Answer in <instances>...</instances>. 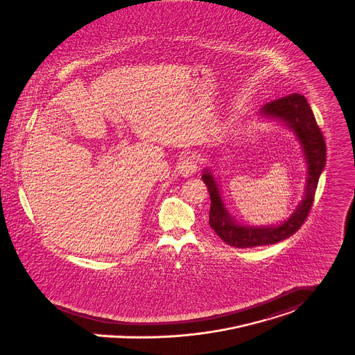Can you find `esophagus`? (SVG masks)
<instances>
[{
	"label": "esophagus",
	"mask_w": 355,
	"mask_h": 355,
	"mask_svg": "<svg viewBox=\"0 0 355 355\" xmlns=\"http://www.w3.org/2000/svg\"><path fill=\"white\" fill-rule=\"evenodd\" d=\"M198 162L193 156H186L179 164V173L184 178H190L196 173Z\"/></svg>",
	"instance_id": "esophagus-1"
}]
</instances>
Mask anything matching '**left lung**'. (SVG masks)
<instances>
[{
  "instance_id": "obj_1",
  "label": "left lung",
  "mask_w": 355,
  "mask_h": 355,
  "mask_svg": "<svg viewBox=\"0 0 355 355\" xmlns=\"http://www.w3.org/2000/svg\"><path fill=\"white\" fill-rule=\"evenodd\" d=\"M260 116L284 122L293 130L301 144L308 176L305 193L301 203L295 207L291 217L279 225H241L233 220L226 210L218 183L213 173L206 168L202 180L210 193L211 205L209 211V224L220 239L234 248H252L279 243L295 233L308 217L312 207L319 178L325 165V142L315 115L306 101L300 94L274 100L260 108Z\"/></svg>"
}]
</instances>
